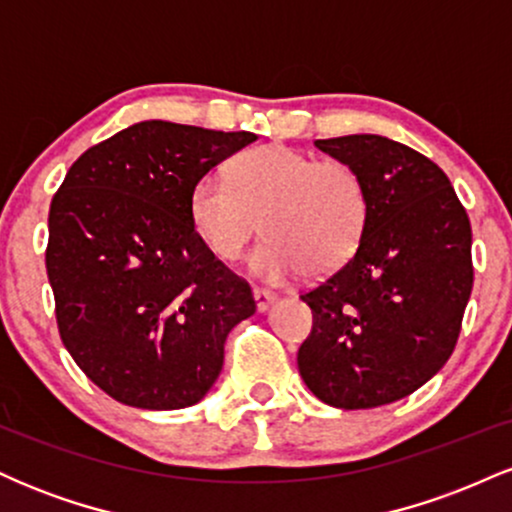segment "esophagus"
Segmentation results:
<instances>
[{
  "instance_id": "esophagus-1",
  "label": "esophagus",
  "mask_w": 512,
  "mask_h": 512,
  "mask_svg": "<svg viewBox=\"0 0 512 512\" xmlns=\"http://www.w3.org/2000/svg\"><path fill=\"white\" fill-rule=\"evenodd\" d=\"M252 298H255L257 305V313H267L269 308L276 303V296L272 291H264V289H255L252 291Z\"/></svg>"
}]
</instances>
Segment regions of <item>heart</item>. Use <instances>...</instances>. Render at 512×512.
<instances>
[{
	"mask_svg": "<svg viewBox=\"0 0 512 512\" xmlns=\"http://www.w3.org/2000/svg\"><path fill=\"white\" fill-rule=\"evenodd\" d=\"M368 211L366 182L354 166L286 144L252 149L233 161L231 178L209 170L190 190L192 226L221 260H238L262 223L267 236L248 267L267 284L342 269L361 245Z\"/></svg>",
	"mask_w": 512,
	"mask_h": 512,
	"instance_id": "obj_1",
	"label": "heart"
}]
</instances>
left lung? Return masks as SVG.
<instances>
[{
  "label": "left lung",
  "instance_id": "left-lung-1",
  "mask_svg": "<svg viewBox=\"0 0 512 512\" xmlns=\"http://www.w3.org/2000/svg\"><path fill=\"white\" fill-rule=\"evenodd\" d=\"M366 182L356 255L303 293L313 332L298 349L308 390L337 409L397 402L445 366L474 284L472 226L431 158L378 134L317 139Z\"/></svg>",
  "mask_w": 512,
  "mask_h": 512
}]
</instances>
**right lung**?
<instances>
[{"label":"right lung","instance_id":"obj_1","mask_svg":"<svg viewBox=\"0 0 512 512\" xmlns=\"http://www.w3.org/2000/svg\"><path fill=\"white\" fill-rule=\"evenodd\" d=\"M255 139L137 122L76 158L52 197L45 267L60 337L117 402L197 404L219 378L228 332L255 313L248 281L190 219L199 175Z\"/></svg>","mask_w":512,"mask_h":512}]
</instances>
